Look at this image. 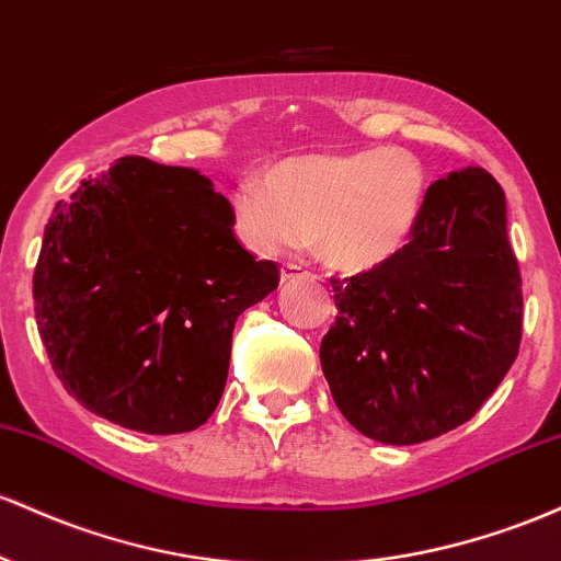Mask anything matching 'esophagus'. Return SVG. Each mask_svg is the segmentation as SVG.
I'll list each match as a JSON object with an SVG mask.
<instances>
[{
  "mask_svg": "<svg viewBox=\"0 0 561 561\" xmlns=\"http://www.w3.org/2000/svg\"><path fill=\"white\" fill-rule=\"evenodd\" d=\"M307 270L301 267V264H294V262H288V264H283V270H280V278H283V283H291V280H299V278H307Z\"/></svg>",
  "mask_w": 561,
  "mask_h": 561,
  "instance_id": "esophagus-1",
  "label": "esophagus"
}]
</instances>
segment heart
Returning <instances> with one entry per match:
<instances>
[{
	"label": "heart",
	"instance_id": "obj_1",
	"mask_svg": "<svg viewBox=\"0 0 561 561\" xmlns=\"http://www.w3.org/2000/svg\"><path fill=\"white\" fill-rule=\"evenodd\" d=\"M430 178L405 148L312 153L275 163L264 191L241 185L232 219L254 251L312 247L329 267L357 275L381 267L416 232Z\"/></svg>",
	"mask_w": 561,
	"mask_h": 561
}]
</instances>
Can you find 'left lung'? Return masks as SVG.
Listing matches in <instances>:
<instances>
[{
  "label": "left lung",
  "instance_id": "obj_1",
  "mask_svg": "<svg viewBox=\"0 0 561 561\" xmlns=\"http://www.w3.org/2000/svg\"><path fill=\"white\" fill-rule=\"evenodd\" d=\"M320 344L333 402L365 437L416 445L467 424L517 360L522 278L506 196L480 167L437 180L411 243L333 280Z\"/></svg>",
  "mask_w": 561,
  "mask_h": 561
}]
</instances>
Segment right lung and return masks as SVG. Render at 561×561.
<instances>
[{"mask_svg": "<svg viewBox=\"0 0 561 561\" xmlns=\"http://www.w3.org/2000/svg\"><path fill=\"white\" fill-rule=\"evenodd\" d=\"M232 225L209 178L142 156L55 206L34 273L36 325L87 411L145 434L191 432L211 416L238 314L280 280Z\"/></svg>", "mask_w": 561, "mask_h": 561, "instance_id": "obj_1", "label": "right lung"}]
</instances>
